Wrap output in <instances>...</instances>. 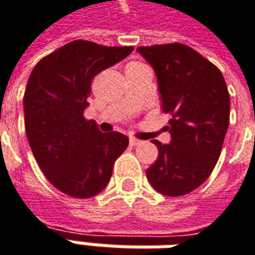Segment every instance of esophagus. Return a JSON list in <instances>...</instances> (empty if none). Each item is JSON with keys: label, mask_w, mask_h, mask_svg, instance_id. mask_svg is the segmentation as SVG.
Here are the masks:
<instances>
[{"label": "esophagus", "mask_w": 255, "mask_h": 255, "mask_svg": "<svg viewBox=\"0 0 255 255\" xmlns=\"http://www.w3.org/2000/svg\"><path fill=\"white\" fill-rule=\"evenodd\" d=\"M141 142H142L141 139H136L134 136H129V145H131V146H136V145H139Z\"/></svg>", "instance_id": "1"}]
</instances>
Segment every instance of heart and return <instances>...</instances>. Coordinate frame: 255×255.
<instances>
[{
    "mask_svg": "<svg viewBox=\"0 0 255 255\" xmlns=\"http://www.w3.org/2000/svg\"><path fill=\"white\" fill-rule=\"evenodd\" d=\"M129 65H138V62H132V63H129Z\"/></svg>",
    "mask_w": 255,
    "mask_h": 255,
    "instance_id": "heart-1",
    "label": "heart"
}]
</instances>
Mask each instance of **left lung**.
<instances>
[{
    "label": "left lung",
    "instance_id": "8db88e82",
    "mask_svg": "<svg viewBox=\"0 0 255 255\" xmlns=\"http://www.w3.org/2000/svg\"><path fill=\"white\" fill-rule=\"evenodd\" d=\"M154 67L171 144L154 139L158 158L146 178L165 196H182L210 176L230 121V96L222 72L183 43L139 46Z\"/></svg>",
    "mask_w": 255,
    "mask_h": 255
}]
</instances>
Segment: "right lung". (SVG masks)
<instances>
[{"label": "right lung", "mask_w": 255, "mask_h": 255, "mask_svg": "<svg viewBox=\"0 0 255 255\" xmlns=\"http://www.w3.org/2000/svg\"><path fill=\"white\" fill-rule=\"evenodd\" d=\"M132 50L73 40L40 59L29 76L23 96L28 142L49 182L72 198L100 193L128 146L124 134L101 132L83 113L94 76Z\"/></svg>", "instance_id": "1"}]
</instances>
